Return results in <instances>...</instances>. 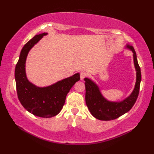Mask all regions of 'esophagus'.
<instances>
[{
	"label": "esophagus",
	"instance_id": "1",
	"mask_svg": "<svg viewBox=\"0 0 154 154\" xmlns=\"http://www.w3.org/2000/svg\"><path fill=\"white\" fill-rule=\"evenodd\" d=\"M87 76V73H85V72H81V73H80V78L81 80L84 79Z\"/></svg>",
	"mask_w": 154,
	"mask_h": 154
}]
</instances>
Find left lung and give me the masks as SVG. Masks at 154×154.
<instances>
[{"instance_id": "1", "label": "left lung", "mask_w": 154, "mask_h": 154, "mask_svg": "<svg viewBox=\"0 0 154 154\" xmlns=\"http://www.w3.org/2000/svg\"><path fill=\"white\" fill-rule=\"evenodd\" d=\"M134 53V61L136 70V82L133 92L128 97L121 102H110L106 100L101 94L96 84L92 81L85 78V102L91 114L97 119L100 120H111L117 119L124 114L128 112L132 109L138 99L140 81H141V71L137 60L136 54L132 46L127 45Z\"/></svg>"}]
</instances>
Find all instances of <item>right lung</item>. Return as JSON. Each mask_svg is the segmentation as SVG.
<instances>
[{"label":"right lung","mask_w":154,"mask_h":154,"mask_svg":"<svg viewBox=\"0 0 154 154\" xmlns=\"http://www.w3.org/2000/svg\"><path fill=\"white\" fill-rule=\"evenodd\" d=\"M47 33L36 35L22 49L15 67V80L18 98L22 105L34 115L51 118L60 113L67 93L77 81L79 73L66 78L47 87H38L29 82L25 72V63L30 49Z\"/></svg>","instance_id":"right-lung-1"}]
</instances>
